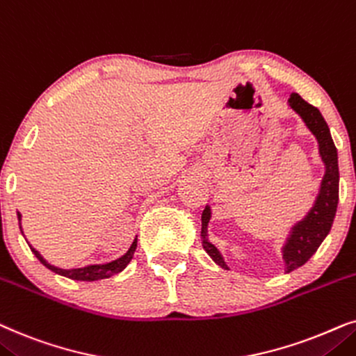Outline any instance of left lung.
I'll return each instance as SVG.
<instances>
[{
  "mask_svg": "<svg viewBox=\"0 0 356 356\" xmlns=\"http://www.w3.org/2000/svg\"><path fill=\"white\" fill-rule=\"evenodd\" d=\"M288 106L293 112H296L301 117L307 130L314 135L321 161L324 164V177H322L319 192H317L311 210L306 213L302 220L296 221L290 227V233H288L285 244L282 248L285 272L290 273L293 270L300 268L301 265H305L316 254V250L319 249L322 241L327 238L330 227H332L339 203V158L337 148H335L332 136H330V130L319 108L307 104L296 92H293L288 97ZM210 220L211 208L210 205H207L202 213V245L207 250V254L213 259V262L220 265L221 268L229 270L222 254L208 239V222H210Z\"/></svg>",
  "mask_w": 356,
  "mask_h": 356,
  "instance_id": "left-lung-1",
  "label": "left lung"
}]
</instances>
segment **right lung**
Returning a JSON list of instances; mask_svg holds the SVG:
<instances>
[{"instance_id":"obj_1","label":"right lung","mask_w":356,"mask_h":356,"mask_svg":"<svg viewBox=\"0 0 356 356\" xmlns=\"http://www.w3.org/2000/svg\"><path fill=\"white\" fill-rule=\"evenodd\" d=\"M21 213L17 211V220H19V227H21ZM22 229V227H21ZM24 236V233H22ZM136 243H138V239H134V243H131L130 249L127 250L125 254L122 255V257H118L115 260H112V262H106V264H94V265H86V267H81V268H60V267H55V265H51L47 262V260L42 257L39 250H35L32 245L29 244V248L32 252L37 259L40 260V264H44L47 268L51 270V272L61 275V277H66V278H71V280H79V282H96V280H102V278H108L112 277V275L115 273H120L123 268L127 267L131 262V259H134V254L136 250Z\"/></svg>"}]
</instances>
